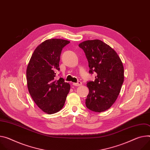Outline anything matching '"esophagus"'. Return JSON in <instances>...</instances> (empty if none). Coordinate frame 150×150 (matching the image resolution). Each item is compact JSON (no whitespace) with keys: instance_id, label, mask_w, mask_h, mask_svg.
<instances>
[{"instance_id":"obj_1","label":"esophagus","mask_w":150,"mask_h":150,"mask_svg":"<svg viewBox=\"0 0 150 150\" xmlns=\"http://www.w3.org/2000/svg\"><path fill=\"white\" fill-rule=\"evenodd\" d=\"M73 85L75 86L78 87V86H80L82 85V83H81V82H80V81H78V82L76 83H73Z\"/></svg>"}]
</instances>
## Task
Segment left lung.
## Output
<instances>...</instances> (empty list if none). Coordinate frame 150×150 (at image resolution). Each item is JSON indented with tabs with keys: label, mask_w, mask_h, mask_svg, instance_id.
Here are the masks:
<instances>
[{
	"label": "left lung",
	"mask_w": 150,
	"mask_h": 150,
	"mask_svg": "<svg viewBox=\"0 0 150 150\" xmlns=\"http://www.w3.org/2000/svg\"><path fill=\"white\" fill-rule=\"evenodd\" d=\"M79 47L86 54L89 73L97 74L94 81L87 83L89 93L86 106L94 112L106 111L117 100L123 83L122 63L114 50L100 40H86Z\"/></svg>",
	"instance_id": "left-lung-1"
}]
</instances>
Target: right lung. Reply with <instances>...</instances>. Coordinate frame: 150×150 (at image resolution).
<instances>
[{
    "label": "right lung",
    "mask_w": 150,
    "mask_h": 150,
    "mask_svg": "<svg viewBox=\"0 0 150 150\" xmlns=\"http://www.w3.org/2000/svg\"><path fill=\"white\" fill-rule=\"evenodd\" d=\"M69 43L61 39L45 40L35 50L27 67V83L30 96L37 106L48 114L62 110L71 88L63 78H55L60 71L62 50Z\"/></svg>",
    "instance_id": "right-lung-1"
}]
</instances>
